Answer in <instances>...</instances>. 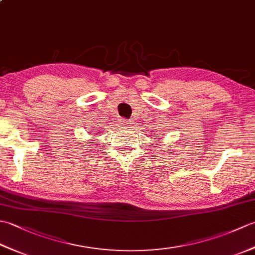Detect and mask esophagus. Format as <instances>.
<instances>
[{
    "mask_svg": "<svg viewBox=\"0 0 255 255\" xmlns=\"http://www.w3.org/2000/svg\"><path fill=\"white\" fill-rule=\"evenodd\" d=\"M122 123L124 125V127H126V128H130L132 126V122L131 121H127V119H123Z\"/></svg>",
    "mask_w": 255,
    "mask_h": 255,
    "instance_id": "obj_1",
    "label": "esophagus"
}]
</instances>
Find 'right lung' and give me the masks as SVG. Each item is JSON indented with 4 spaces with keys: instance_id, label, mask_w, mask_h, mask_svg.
Returning <instances> with one entry per match:
<instances>
[{
    "instance_id": "1",
    "label": "right lung",
    "mask_w": 255,
    "mask_h": 255,
    "mask_svg": "<svg viewBox=\"0 0 255 255\" xmlns=\"http://www.w3.org/2000/svg\"><path fill=\"white\" fill-rule=\"evenodd\" d=\"M97 131H99V130H95L94 132H97ZM94 132H92V134H96V133H94Z\"/></svg>"
}]
</instances>
